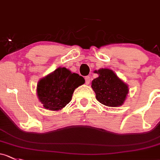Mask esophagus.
I'll use <instances>...</instances> for the list:
<instances>
[{"mask_svg":"<svg viewBox=\"0 0 160 160\" xmlns=\"http://www.w3.org/2000/svg\"><path fill=\"white\" fill-rule=\"evenodd\" d=\"M90 80H91V78H90V76H87V77H85V83H86V84H89V83H90Z\"/></svg>","mask_w":160,"mask_h":160,"instance_id":"obj_1","label":"esophagus"}]
</instances>
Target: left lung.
Here are the masks:
<instances>
[{
  "label": "left lung",
  "instance_id": "8db88e82",
  "mask_svg": "<svg viewBox=\"0 0 160 160\" xmlns=\"http://www.w3.org/2000/svg\"><path fill=\"white\" fill-rule=\"evenodd\" d=\"M99 77L92 81V88L99 102L107 107H118L123 103L128 93V86L111 70L100 69Z\"/></svg>",
  "mask_w": 160,
  "mask_h": 160
}]
</instances>
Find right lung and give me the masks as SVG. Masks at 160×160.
<instances>
[{
	"instance_id": "right-lung-1",
	"label": "right lung",
	"mask_w": 160,
	"mask_h": 160,
	"mask_svg": "<svg viewBox=\"0 0 160 160\" xmlns=\"http://www.w3.org/2000/svg\"><path fill=\"white\" fill-rule=\"evenodd\" d=\"M84 82L81 76L59 67L40 80L37 89L38 98L48 110H61L71 100L75 89Z\"/></svg>"
}]
</instances>
